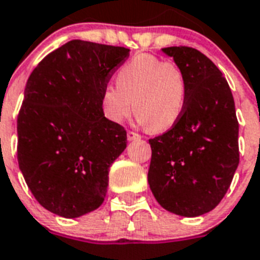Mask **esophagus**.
Instances as JSON below:
<instances>
[{"label":"esophagus","mask_w":260,"mask_h":260,"mask_svg":"<svg viewBox=\"0 0 260 260\" xmlns=\"http://www.w3.org/2000/svg\"><path fill=\"white\" fill-rule=\"evenodd\" d=\"M127 140L128 141H136V140H141L140 134H137L134 132H127Z\"/></svg>","instance_id":"esophagus-1"}]
</instances>
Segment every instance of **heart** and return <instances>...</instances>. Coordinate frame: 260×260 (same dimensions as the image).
Wrapping results in <instances>:
<instances>
[{
    "instance_id": "1",
    "label": "heart",
    "mask_w": 260,
    "mask_h": 260,
    "mask_svg": "<svg viewBox=\"0 0 260 260\" xmlns=\"http://www.w3.org/2000/svg\"><path fill=\"white\" fill-rule=\"evenodd\" d=\"M115 79L117 86H106L101 95L102 111L109 120L122 123L134 107L138 122L153 132L172 128L180 120L185 107L186 82L176 63L140 53L118 70Z\"/></svg>"
}]
</instances>
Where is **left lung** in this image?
Masks as SVG:
<instances>
[{
	"label": "left lung",
	"mask_w": 260,
	"mask_h": 260,
	"mask_svg": "<svg viewBox=\"0 0 260 260\" xmlns=\"http://www.w3.org/2000/svg\"><path fill=\"white\" fill-rule=\"evenodd\" d=\"M186 82L184 113L173 127L149 140L147 181L158 204L196 217L219 204L239 165V123L227 80L215 64L190 47L162 48Z\"/></svg>",
	"instance_id": "obj_1"
}]
</instances>
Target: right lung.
<instances>
[{
	"label": "right lung",
	"instance_id": "add662e5",
	"mask_svg": "<svg viewBox=\"0 0 260 260\" xmlns=\"http://www.w3.org/2000/svg\"><path fill=\"white\" fill-rule=\"evenodd\" d=\"M130 49L72 40L29 76L17 118V158L45 209L75 219L99 208L127 136L102 111L101 95Z\"/></svg>",
	"mask_w": 260,
	"mask_h": 260
}]
</instances>
